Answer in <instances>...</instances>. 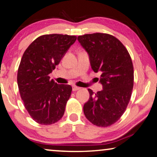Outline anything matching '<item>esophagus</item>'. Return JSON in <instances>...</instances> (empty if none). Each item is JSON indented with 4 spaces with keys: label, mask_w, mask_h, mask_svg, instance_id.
Returning <instances> with one entry per match:
<instances>
[{
    "label": "esophagus",
    "mask_w": 157,
    "mask_h": 157,
    "mask_svg": "<svg viewBox=\"0 0 157 157\" xmlns=\"http://www.w3.org/2000/svg\"><path fill=\"white\" fill-rule=\"evenodd\" d=\"M80 89H81L80 87H77V86H73V87H72V91H74V92H75V91H78V90H80Z\"/></svg>",
    "instance_id": "obj_1"
}]
</instances>
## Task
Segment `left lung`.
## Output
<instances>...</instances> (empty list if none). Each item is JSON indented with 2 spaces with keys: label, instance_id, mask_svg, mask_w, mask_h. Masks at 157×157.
I'll use <instances>...</instances> for the list:
<instances>
[{
  "label": "left lung",
  "instance_id": "obj_1",
  "mask_svg": "<svg viewBox=\"0 0 157 157\" xmlns=\"http://www.w3.org/2000/svg\"><path fill=\"white\" fill-rule=\"evenodd\" d=\"M78 40L89 55L94 72H101L103 90L94 93L83 107L86 118L94 125L107 127L124 113L134 86V67L124 45L113 35L96 33L79 35Z\"/></svg>",
  "mask_w": 157,
  "mask_h": 157
}]
</instances>
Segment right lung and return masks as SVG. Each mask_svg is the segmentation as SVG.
<instances>
[{
    "instance_id": "add662e5",
    "label": "right lung",
    "mask_w": 157,
    "mask_h": 157,
    "mask_svg": "<svg viewBox=\"0 0 157 157\" xmlns=\"http://www.w3.org/2000/svg\"><path fill=\"white\" fill-rule=\"evenodd\" d=\"M76 39L75 35H43L24 52L17 70V85L25 109L38 124H52L63 117L72 87L58 85L49 74Z\"/></svg>"
}]
</instances>
